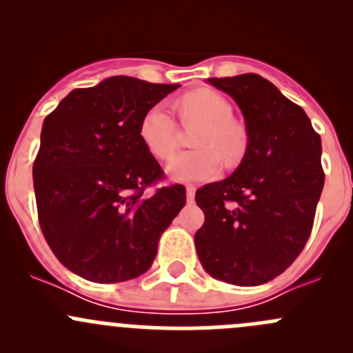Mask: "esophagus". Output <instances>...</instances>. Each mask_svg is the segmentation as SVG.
Masks as SVG:
<instances>
[{"label": "esophagus", "instance_id": "34e87169", "mask_svg": "<svg viewBox=\"0 0 353 353\" xmlns=\"http://www.w3.org/2000/svg\"><path fill=\"white\" fill-rule=\"evenodd\" d=\"M194 193H196V188L193 186V184H188L186 186V198H188V201H193L194 199Z\"/></svg>", "mask_w": 353, "mask_h": 353}]
</instances>
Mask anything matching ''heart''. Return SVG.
<instances>
[{"mask_svg": "<svg viewBox=\"0 0 353 353\" xmlns=\"http://www.w3.org/2000/svg\"><path fill=\"white\" fill-rule=\"evenodd\" d=\"M181 109L186 119L203 121L194 137V145L199 148L174 155L167 163V172L172 179L183 183L215 179L222 170V157L218 152L232 162L244 147L243 134L232 123V105L216 92L194 90L184 95ZM140 138L157 159L170 157L177 143V124L165 104H157L143 114Z\"/></svg>", "mask_w": 353, "mask_h": 353, "instance_id": "obj_1", "label": "heart"}]
</instances>
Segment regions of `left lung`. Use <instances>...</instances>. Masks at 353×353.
<instances>
[{"label": "left lung", "mask_w": 353, "mask_h": 353, "mask_svg": "<svg viewBox=\"0 0 353 353\" xmlns=\"http://www.w3.org/2000/svg\"><path fill=\"white\" fill-rule=\"evenodd\" d=\"M236 101L248 148L234 174L196 191L203 268L239 287L261 285L295 261L311 236L325 186L321 137L301 105L254 73L208 78Z\"/></svg>", "instance_id": "8db88e82"}]
</instances>
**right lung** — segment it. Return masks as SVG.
I'll list each match as a JSON object with an SVG mask.
<instances>
[{
  "mask_svg": "<svg viewBox=\"0 0 353 353\" xmlns=\"http://www.w3.org/2000/svg\"><path fill=\"white\" fill-rule=\"evenodd\" d=\"M179 85L110 77L74 88L42 124L34 191L39 223L56 258L97 283L143 275L163 230L186 205L140 138L143 114Z\"/></svg>",
  "mask_w": 353,
  "mask_h": 353,
  "instance_id": "obj_1",
  "label": "right lung"
}]
</instances>
